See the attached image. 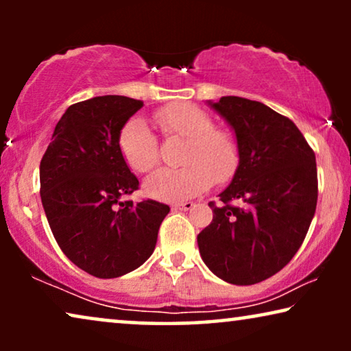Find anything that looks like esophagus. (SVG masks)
<instances>
[{"mask_svg": "<svg viewBox=\"0 0 351 351\" xmlns=\"http://www.w3.org/2000/svg\"><path fill=\"white\" fill-rule=\"evenodd\" d=\"M195 208V203H191V201H185V203H174L172 204V209L176 210H190Z\"/></svg>", "mask_w": 351, "mask_h": 351, "instance_id": "34e87169", "label": "esophagus"}]
</instances>
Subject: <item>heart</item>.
Listing matches in <instances>:
<instances>
[{
	"instance_id": "b5f03b06",
	"label": "heart",
	"mask_w": 351,
	"mask_h": 351,
	"mask_svg": "<svg viewBox=\"0 0 351 351\" xmlns=\"http://www.w3.org/2000/svg\"><path fill=\"white\" fill-rule=\"evenodd\" d=\"M155 119L166 138L185 141L180 169H160L145 180L153 198L182 201L208 190L214 180L228 182L239 166V143L228 129L193 104H172L158 108ZM123 160L132 171L150 172L160 161L158 138L142 118H129L118 136Z\"/></svg>"
}]
</instances>
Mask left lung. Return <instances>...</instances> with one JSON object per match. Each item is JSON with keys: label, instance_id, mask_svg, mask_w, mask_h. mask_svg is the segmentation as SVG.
<instances>
[{"label": "left lung", "instance_id": "left-lung-1", "mask_svg": "<svg viewBox=\"0 0 351 351\" xmlns=\"http://www.w3.org/2000/svg\"><path fill=\"white\" fill-rule=\"evenodd\" d=\"M213 107L232 124L239 166L210 201L214 217L198 234L209 270L251 286L285 268L308 232L318 201L313 148L287 117L256 100L227 95Z\"/></svg>", "mask_w": 351, "mask_h": 351}]
</instances>
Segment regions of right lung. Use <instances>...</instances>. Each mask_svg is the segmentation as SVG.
Instances as JSON below:
<instances>
[{"mask_svg": "<svg viewBox=\"0 0 351 351\" xmlns=\"http://www.w3.org/2000/svg\"><path fill=\"white\" fill-rule=\"evenodd\" d=\"M143 105L100 95L66 108L40 165V193L62 252L95 278H118L141 267L156 246L169 206L134 204L138 190L118 148L124 123Z\"/></svg>", "mask_w": 351, "mask_h": 351, "instance_id": "1", "label": "right lung"}]
</instances>
